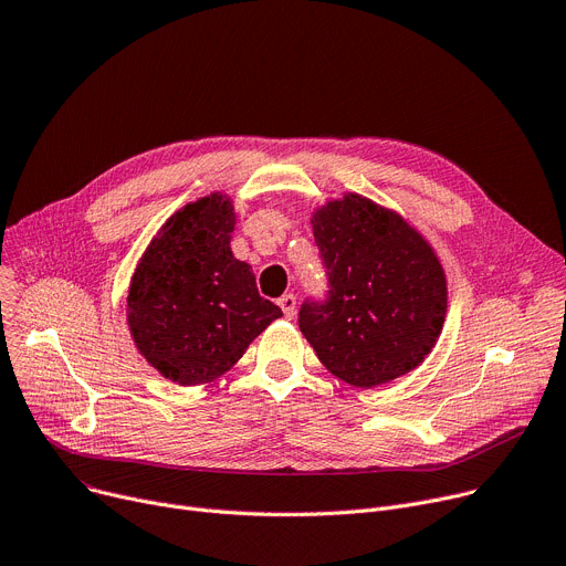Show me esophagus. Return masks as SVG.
Masks as SVG:
<instances>
[{"instance_id": "1", "label": "esophagus", "mask_w": 566, "mask_h": 566, "mask_svg": "<svg viewBox=\"0 0 566 566\" xmlns=\"http://www.w3.org/2000/svg\"><path fill=\"white\" fill-rule=\"evenodd\" d=\"M279 306H281L283 315H285L287 319H292V315H294V311H296V296L290 294V292H285V294L279 298Z\"/></svg>"}]
</instances>
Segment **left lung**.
Here are the masks:
<instances>
[{
  "instance_id": "1",
  "label": "left lung",
  "mask_w": 566,
  "mask_h": 566,
  "mask_svg": "<svg viewBox=\"0 0 566 566\" xmlns=\"http://www.w3.org/2000/svg\"><path fill=\"white\" fill-rule=\"evenodd\" d=\"M331 296L303 303L298 328L322 365L354 387L417 369L438 344L449 283L432 244L392 208L344 192L313 210Z\"/></svg>"
}]
</instances>
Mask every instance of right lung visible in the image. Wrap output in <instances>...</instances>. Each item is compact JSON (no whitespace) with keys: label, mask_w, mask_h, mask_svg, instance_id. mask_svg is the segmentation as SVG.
I'll return each instance as SVG.
<instances>
[{"label":"right lung","mask_w":566,"mask_h":566,"mask_svg":"<svg viewBox=\"0 0 566 566\" xmlns=\"http://www.w3.org/2000/svg\"><path fill=\"white\" fill-rule=\"evenodd\" d=\"M227 192L186 203L156 231L128 283L126 326L167 380L206 385L227 374L281 308L258 294L251 265L231 251Z\"/></svg>","instance_id":"1"}]
</instances>
